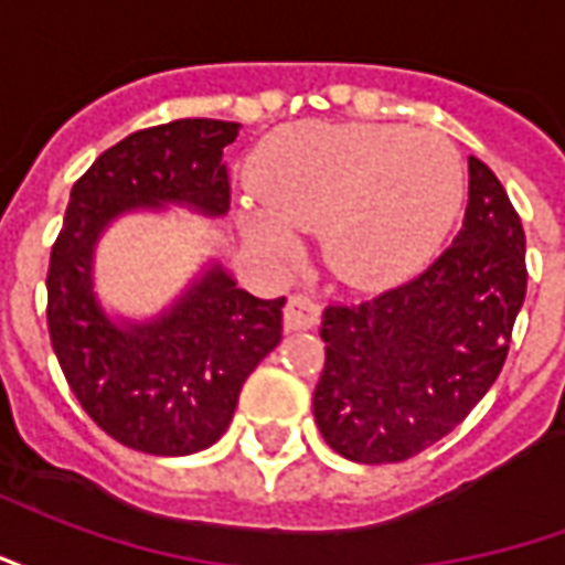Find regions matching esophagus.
Listing matches in <instances>:
<instances>
[{"mask_svg": "<svg viewBox=\"0 0 565 565\" xmlns=\"http://www.w3.org/2000/svg\"><path fill=\"white\" fill-rule=\"evenodd\" d=\"M318 320L320 308L315 299H308L302 294L287 299V306H284V327L287 330H311V327H318Z\"/></svg>", "mask_w": 565, "mask_h": 565, "instance_id": "obj_1", "label": "esophagus"}]
</instances>
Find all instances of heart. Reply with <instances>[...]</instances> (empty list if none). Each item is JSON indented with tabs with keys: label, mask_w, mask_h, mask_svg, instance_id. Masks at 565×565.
<instances>
[{
	"label": "heart",
	"mask_w": 565,
	"mask_h": 565,
	"mask_svg": "<svg viewBox=\"0 0 565 565\" xmlns=\"http://www.w3.org/2000/svg\"><path fill=\"white\" fill-rule=\"evenodd\" d=\"M263 209L242 211L250 245L290 257L294 230H323L330 266L372 287L429 254L460 193V166L436 132L318 124L275 136L250 169Z\"/></svg>",
	"instance_id": "heart-1"
}]
</instances>
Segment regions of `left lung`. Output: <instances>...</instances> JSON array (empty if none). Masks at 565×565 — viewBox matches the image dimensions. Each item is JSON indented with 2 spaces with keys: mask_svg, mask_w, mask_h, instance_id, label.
Here are the masks:
<instances>
[{
  "mask_svg": "<svg viewBox=\"0 0 565 565\" xmlns=\"http://www.w3.org/2000/svg\"><path fill=\"white\" fill-rule=\"evenodd\" d=\"M523 296L521 217L469 157L457 238L415 278L323 308L315 420L327 445L356 462H403L448 436L499 379Z\"/></svg>",
  "mask_w": 565,
  "mask_h": 565,
  "instance_id": "left-lung-1",
  "label": "left lung"
}]
</instances>
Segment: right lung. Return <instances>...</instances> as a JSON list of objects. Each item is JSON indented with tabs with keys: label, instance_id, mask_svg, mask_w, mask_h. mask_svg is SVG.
<instances>
[{
	"label": "right lung",
	"instance_id": "right-lung-1",
	"mask_svg": "<svg viewBox=\"0 0 565 565\" xmlns=\"http://www.w3.org/2000/svg\"><path fill=\"white\" fill-rule=\"evenodd\" d=\"M242 124L184 117L132 132L72 186L47 266V332L81 408L141 454L181 457L214 445L245 379L281 342V299H257L221 266L148 327L117 330L90 290L93 242L120 211L160 202L230 211L223 148Z\"/></svg>",
	"mask_w": 565,
	"mask_h": 565
}]
</instances>
